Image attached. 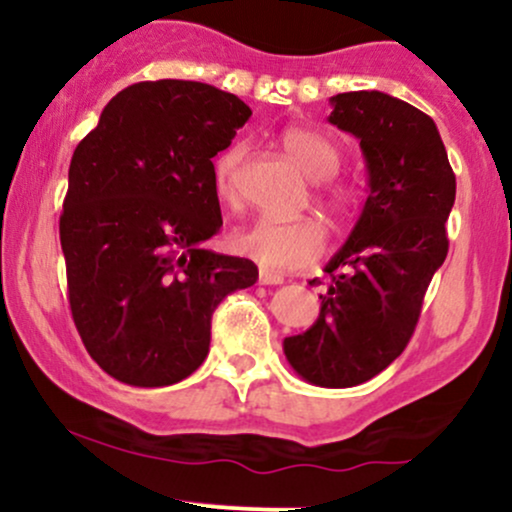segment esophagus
I'll return each instance as SVG.
<instances>
[{
    "label": "esophagus",
    "mask_w": 512,
    "mask_h": 512,
    "mask_svg": "<svg viewBox=\"0 0 512 512\" xmlns=\"http://www.w3.org/2000/svg\"><path fill=\"white\" fill-rule=\"evenodd\" d=\"M260 284L262 286H276V284H284V274L274 272V269L262 267L260 269Z\"/></svg>",
    "instance_id": "obj_1"
}]
</instances>
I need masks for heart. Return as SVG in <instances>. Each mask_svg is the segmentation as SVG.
<instances>
[{
	"mask_svg": "<svg viewBox=\"0 0 512 512\" xmlns=\"http://www.w3.org/2000/svg\"><path fill=\"white\" fill-rule=\"evenodd\" d=\"M281 149L310 180H327L337 175L342 166V149L332 142L327 134L310 127H286L279 134ZM245 146L233 144L216 156L211 166L214 192L221 202L236 204L240 197V163H243ZM320 199L332 211L342 214L356 199V190L351 185H322ZM233 250L240 255L252 257L264 267H303L317 260L327 248V231L313 216L293 221L255 219L248 226L231 233Z\"/></svg>",
	"mask_w": 512,
	"mask_h": 512,
	"instance_id": "heart-1",
	"label": "heart"
}]
</instances>
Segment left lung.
<instances>
[{"label":"left lung","instance_id":"8db88e82","mask_svg":"<svg viewBox=\"0 0 512 512\" xmlns=\"http://www.w3.org/2000/svg\"><path fill=\"white\" fill-rule=\"evenodd\" d=\"M332 105V125L361 142L368 199L327 264L332 281L320 296V317L284 339V354L308 383L354 387L407 349L428 284L448 255L455 173L436 122L414 105L380 91L337 93Z\"/></svg>","mask_w":512,"mask_h":512}]
</instances>
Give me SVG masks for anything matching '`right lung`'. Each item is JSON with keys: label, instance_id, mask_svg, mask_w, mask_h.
I'll use <instances>...</instances> for the list:
<instances>
[{"label": "right lung", "instance_id": "add662e5", "mask_svg": "<svg viewBox=\"0 0 512 512\" xmlns=\"http://www.w3.org/2000/svg\"><path fill=\"white\" fill-rule=\"evenodd\" d=\"M252 110L199 81H139L103 108L69 163L60 216L81 342L120 383H180L209 354L211 315L257 281L204 240L221 228L211 158Z\"/></svg>", "mask_w": 512, "mask_h": 512}]
</instances>
